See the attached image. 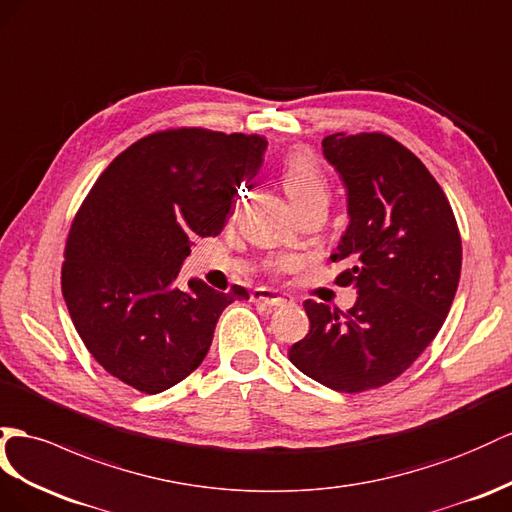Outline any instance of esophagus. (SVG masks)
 Returning a JSON list of instances; mask_svg holds the SVG:
<instances>
[{"instance_id": "1", "label": "esophagus", "mask_w": 512, "mask_h": 512, "mask_svg": "<svg viewBox=\"0 0 512 512\" xmlns=\"http://www.w3.org/2000/svg\"><path fill=\"white\" fill-rule=\"evenodd\" d=\"M251 298L255 300V303H261V305H268V307H281L287 303V298L279 296L274 290H268V287H255Z\"/></svg>"}]
</instances>
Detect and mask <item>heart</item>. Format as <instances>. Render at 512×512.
I'll return each instance as SVG.
<instances>
[{
    "instance_id": "1",
    "label": "heart",
    "mask_w": 512,
    "mask_h": 512,
    "mask_svg": "<svg viewBox=\"0 0 512 512\" xmlns=\"http://www.w3.org/2000/svg\"><path fill=\"white\" fill-rule=\"evenodd\" d=\"M281 183H283L285 194L290 196V201L296 207L329 194L322 164L316 157V153H311L309 149H294L283 157ZM268 266L272 272H283L287 268H292V259L290 257L272 259Z\"/></svg>"
}]
</instances>
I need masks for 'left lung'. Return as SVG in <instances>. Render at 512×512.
I'll return each instance as SVG.
<instances>
[{
	"instance_id": "obj_1",
	"label": "left lung",
	"mask_w": 512,
	"mask_h": 512,
	"mask_svg": "<svg viewBox=\"0 0 512 512\" xmlns=\"http://www.w3.org/2000/svg\"><path fill=\"white\" fill-rule=\"evenodd\" d=\"M322 149L348 188L335 283L355 285L359 298L346 311L305 300L311 329L290 361L326 387L361 393L396 381L437 337L461 279V231L437 179L396 138L339 131Z\"/></svg>"
}]
</instances>
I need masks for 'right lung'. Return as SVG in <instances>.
Wrapping results in <instances>:
<instances>
[{
  "instance_id": "add662e5",
  "label": "right lung",
  "mask_w": 512,
  "mask_h": 512,
  "mask_svg": "<svg viewBox=\"0 0 512 512\" xmlns=\"http://www.w3.org/2000/svg\"><path fill=\"white\" fill-rule=\"evenodd\" d=\"M268 140L205 127L153 131L103 170L71 222L62 296L103 370L142 393L190 376L242 285L177 283L192 240L218 235Z\"/></svg>"
}]
</instances>
